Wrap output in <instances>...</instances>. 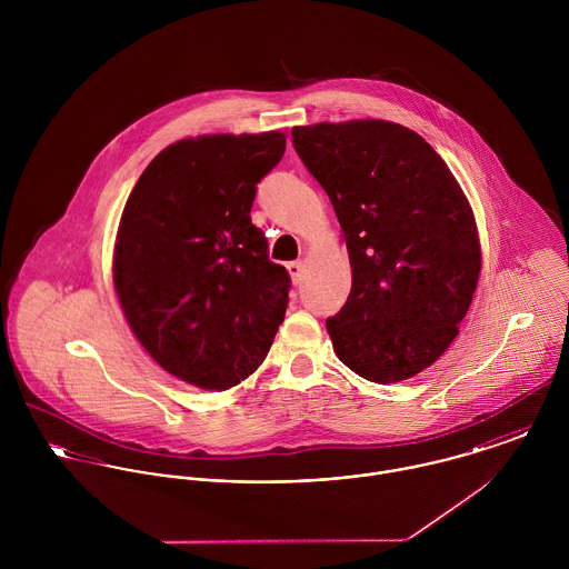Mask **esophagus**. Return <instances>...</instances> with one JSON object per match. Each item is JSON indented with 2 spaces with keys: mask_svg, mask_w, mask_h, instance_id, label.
<instances>
[{
  "mask_svg": "<svg viewBox=\"0 0 569 569\" xmlns=\"http://www.w3.org/2000/svg\"><path fill=\"white\" fill-rule=\"evenodd\" d=\"M287 269H289L291 280L298 284V282L302 280V269H305V264H302L300 260H293V262H289V264H287Z\"/></svg>",
  "mask_w": 569,
  "mask_h": 569,
  "instance_id": "34e87169",
  "label": "esophagus"
}]
</instances>
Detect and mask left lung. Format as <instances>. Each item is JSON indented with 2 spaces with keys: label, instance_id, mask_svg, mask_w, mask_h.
Here are the masks:
<instances>
[{
  "label": "left lung",
  "instance_id": "1",
  "mask_svg": "<svg viewBox=\"0 0 569 569\" xmlns=\"http://www.w3.org/2000/svg\"><path fill=\"white\" fill-rule=\"evenodd\" d=\"M300 160L325 188L352 287L326 320L359 377L399 383L451 346L482 269L476 217L458 179L411 129L388 120L293 127Z\"/></svg>",
  "mask_w": 569,
  "mask_h": 569
}]
</instances>
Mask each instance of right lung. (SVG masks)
Segmentation results:
<instances>
[{"instance_id": "right-lung-1", "label": "right lung", "mask_w": 569, "mask_h": 569, "mask_svg": "<svg viewBox=\"0 0 569 569\" xmlns=\"http://www.w3.org/2000/svg\"><path fill=\"white\" fill-rule=\"evenodd\" d=\"M284 144L280 131L179 140L147 166L122 210L113 247L122 313L144 350L190 386H239L284 320L291 278L249 217Z\"/></svg>"}]
</instances>
